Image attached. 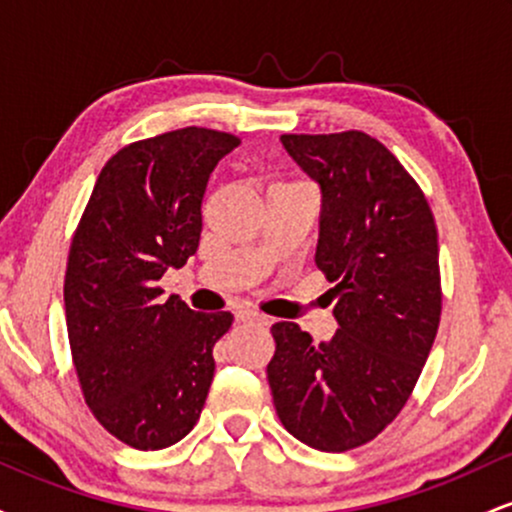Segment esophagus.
I'll return each instance as SVG.
<instances>
[{"instance_id":"esophagus-1","label":"esophagus","mask_w":512,"mask_h":512,"mask_svg":"<svg viewBox=\"0 0 512 512\" xmlns=\"http://www.w3.org/2000/svg\"><path fill=\"white\" fill-rule=\"evenodd\" d=\"M236 320H240V322H264V315L257 313L255 308H248V305H243V308L236 310Z\"/></svg>"}]
</instances>
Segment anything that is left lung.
I'll use <instances>...</instances> for the list:
<instances>
[{"mask_svg": "<svg viewBox=\"0 0 512 512\" xmlns=\"http://www.w3.org/2000/svg\"><path fill=\"white\" fill-rule=\"evenodd\" d=\"M281 144L320 185L315 264L334 281L339 330L315 344L296 322H276L267 380L293 438L354 450L395 421L431 354L443 303L436 221L416 180L366 132L281 134Z\"/></svg>", "mask_w": 512, "mask_h": 512, "instance_id": "1", "label": "left lung"}]
</instances>
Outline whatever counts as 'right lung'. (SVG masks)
<instances>
[{"label":"right lung","mask_w":512,"mask_h":512,"mask_svg":"<svg viewBox=\"0 0 512 512\" xmlns=\"http://www.w3.org/2000/svg\"><path fill=\"white\" fill-rule=\"evenodd\" d=\"M240 144L185 127L127 144L105 163L69 248L64 310L76 375L105 431L161 450L192 431L231 313H197L158 286L202 236L211 170Z\"/></svg>","instance_id":"obj_1"}]
</instances>
